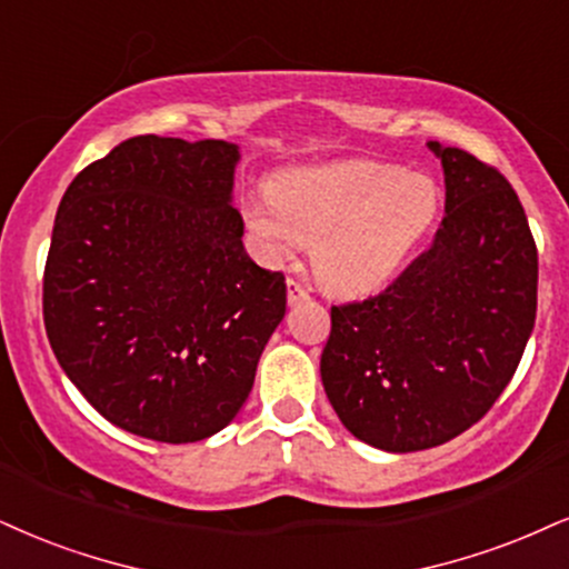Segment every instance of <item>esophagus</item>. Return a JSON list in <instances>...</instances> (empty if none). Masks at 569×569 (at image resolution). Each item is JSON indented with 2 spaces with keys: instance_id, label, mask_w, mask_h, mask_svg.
I'll use <instances>...</instances> for the list:
<instances>
[{
  "instance_id": "esophagus-1",
  "label": "esophagus",
  "mask_w": 569,
  "mask_h": 569,
  "mask_svg": "<svg viewBox=\"0 0 569 569\" xmlns=\"http://www.w3.org/2000/svg\"><path fill=\"white\" fill-rule=\"evenodd\" d=\"M303 300H308L306 287L298 284L296 279H287V303L298 306V303H303Z\"/></svg>"
}]
</instances>
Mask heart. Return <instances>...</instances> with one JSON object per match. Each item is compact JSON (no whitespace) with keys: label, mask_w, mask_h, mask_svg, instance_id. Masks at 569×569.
<instances>
[{"label":"heart","mask_w":569,"mask_h":569,"mask_svg":"<svg viewBox=\"0 0 569 569\" xmlns=\"http://www.w3.org/2000/svg\"><path fill=\"white\" fill-rule=\"evenodd\" d=\"M438 184L377 160L290 168L244 200L261 261L282 266L311 242L319 282L338 296L388 284L438 219Z\"/></svg>","instance_id":"1"}]
</instances>
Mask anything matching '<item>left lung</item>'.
Instances as JSON below:
<instances>
[{
  "instance_id": "1",
  "label": "left lung",
  "mask_w": 569,
  "mask_h": 569,
  "mask_svg": "<svg viewBox=\"0 0 569 569\" xmlns=\"http://www.w3.org/2000/svg\"><path fill=\"white\" fill-rule=\"evenodd\" d=\"M446 179L432 248L380 296L332 306L321 382L346 430L390 453L469 430L501 396L536 325L538 250L496 168L427 142Z\"/></svg>"
}]
</instances>
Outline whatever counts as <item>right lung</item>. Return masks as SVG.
<instances>
[{"mask_svg": "<svg viewBox=\"0 0 569 569\" xmlns=\"http://www.w3.org/2000/svg\"><path fill=\"white\" fill-rule=\"evenodd\" d=\"M240 147L131 137L70 181L44 269V327L108 422L160 443L223 430L284 319L231 206Z\"/></svg>", "mask_w": 569, "mask_h": 569, "instance_id": "1", "label": "right lung"}]
</instances>
